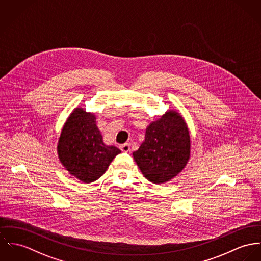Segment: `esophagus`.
<instances>
[{
  "mask_svg": "<svg viewBox=\"0 0 261 261\" xmlns=\"http://www.w3.org/2000/svg\"><path fill=\"white\" fill-rule=\"evenodd\" d=\"M120 149H121L123 152H129L130 149H131V147H130L129 143H125V144H122L120 146Z\"/></svg>",
  "mask_w": 261,
  "mask_h": 261,
  "instance_id": "obj_1",
  "label": "esophagus"
}]
</instances>
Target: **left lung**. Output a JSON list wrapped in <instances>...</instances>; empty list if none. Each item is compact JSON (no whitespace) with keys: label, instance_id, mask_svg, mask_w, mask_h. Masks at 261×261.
<instances>
[{"label":"left lung","instance_id":"left-lung-1","mask_svg":"<svg viewBox=\"0 0 261 261\" xmlns=\"http://www.w3.org/2000/svg\"><path fill=\"white\" fill-rule=\"evenodd\" d=\"M190 155V136L178 113L170 111L146 129L144 142L133 153L145 177L155 183L169 181L186 165Z\"/></svg>","mask_w":261,"mask_h":261}]
</instances>
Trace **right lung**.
I'll use <instances>...</instances> for the list:
<instances>
[{
	"label": "right lung",
	"mask_w": 261,
	"mask_h": 261,
	"mask_svg": "<svg viewBox=\"0 0 261 261\" xmlns=\"http://www.w3.org/2000/svg\"><path fill=\"white\" fill-rule=\"evenodd\" d=\"M95 120L93 114L75 109L59 139L60 161L70 173L85 183L101 177L121 152L115 146L103 143Z\"/></svg>",
	"instance_id": "obj_1"
}]
</instances>
